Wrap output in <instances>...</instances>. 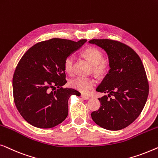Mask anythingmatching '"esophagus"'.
<instances>
[{
  "label": "esophagus",
  "instance_id": "esophagus-1",
  "mask_svg": "<svg viewBox=\"0 0 158 158\" xmlns=\"http://www.w3.org/2000/svg\"><path fill=\"white\" fill-rule=\"evenodd\" d=\"M81 98L84 99V100H88V99H89V97L86 96V95H84V94H81Z\"/></svg>",
  "mask_w": 158,
  "mask_h": 158
}]
</instances>
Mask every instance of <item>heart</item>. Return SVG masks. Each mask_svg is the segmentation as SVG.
Here are the masks:
<instances>
[{"label": "heart", "instance_id": "obj_1", "mask_svg": "<svg viewBox=\"0 0 158 158\" xmlns=\"http://www.w3.org/2000/svg\"><path fill=\"white\" fill-rule=\"evenodd\" d=\"M82 55L93 66V71L98 74H103L107 70V63L103 60V54L102 51L96 47H88L82 52ZM74 56V55H69L66 57L64 62V70L68 74L73 72ZM96 81L92 77H77L70 81V86L72 88L81 93H87L94 87Z\"/></svg>", "mask_w": 158, "mask_h": 158}]
</instances>
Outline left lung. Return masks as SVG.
Listing matches in <instances>:
<instances>
[{"label": "left lung", "instance_id": "1", "mask_svg": "<svg viewBox=\"0 0 158 158\" xmlns=\"http://www.w3.org/2000/svg\"><path fill=\"white\" fill-rule=\"evenodd\" d=\"M89 43L105 51L110 68L96 89L108 95L99 98L100 108L91 116L102 128L122 130L138 117L148 99L149 85L143 62L132 48L121 42L92 39Z\"/></svg>", "mask_w": 158, "mask_h": 158}]
</instances>
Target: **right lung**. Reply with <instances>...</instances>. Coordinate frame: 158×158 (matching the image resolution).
Listing matches in <instances>:
<instances>
[{"label":"right lung","instance_id":"add662e5","mask_svg":"<svg viewBox=\"0 0 158 158\" xmlns=\"http://www.w3.org/2000/svg\"><path fill=\"white\" fill-rule=\"evenodd\" d=\"M86 42L52 39L37 43L18 64L13 77V92L17 110L23 119L38 128H52L68 115V100L74 89L63 88L66 83L64 62ZM58 89L50 92L51 88Z\"/></svg>","mask_w":158,"mask_h":158}]
</instances>
